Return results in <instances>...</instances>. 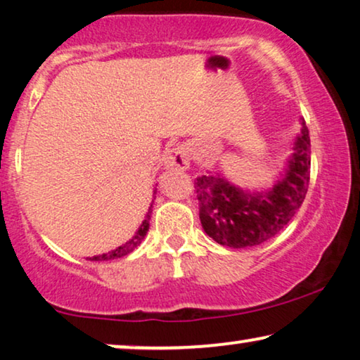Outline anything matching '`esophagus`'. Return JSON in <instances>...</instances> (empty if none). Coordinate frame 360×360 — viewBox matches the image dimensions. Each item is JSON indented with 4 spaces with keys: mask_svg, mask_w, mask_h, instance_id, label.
<instances>
[{
    "mask_svg": "<svg viewBox=\"0 0 360 360\" xmlns=\"http://www.w3.org/2000/svg\"><path fill=\"white\" fill-rule=\"evenodd\" d=\"M165 165L169 169L176 170H186L190 167V155L185 146H175L174 149L169 150V154L165 157Z\"/></svg>",
    "mask_w": 360,
    "mask_h": 360,
    "instance_id": "34e87169",
    "label": "esophagus"
}]
</instances>
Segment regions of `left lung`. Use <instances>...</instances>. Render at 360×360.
<instances>
[{
    "label": "left lung",
    "instance_id": "obj_1",
    "mask_svg": "<svg viewBox=\"0 0 360 360\" xmlns=\"http://www.w3.org/2000/svg\"><path fill=\"white\" fill-rule=\"evenodd\" d=\"M309 147L308 127L303 124L287 175L267 193H244L213 175L196 179L195 193L205 233L233 249L252 248L278 234L307 196L311 167Z\"/></svg>",
    "mask_w": 360,
    "mask_h": 360
}]
</instances>
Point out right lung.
Instances as JSON below:
<instances>
[{
	"instance_id": "obj_1",
	"label": "right lung",
	"mask_w": 360,
	"mask_h": 360,
	"mask_svg": "<svg viewBox=\"0 0 360 360\" xmlns=\"http://www.w3.org/2000/svg\"><path fill=\"white\" fill-rule=\"evenodd\" d=\"M149 219H150V210H149V213H147V218L144 219V223H142L139 231H137L136 236L129 240V243H126L124 245H121V248L111 250V252H108V254L96 255V257H90V260H111V259H120V257H124V255L132 252V250H134V249L137 248V245L141 244V240L144 239V236L147 234V231H149Z\"/></svg>"
}]
</instances>
